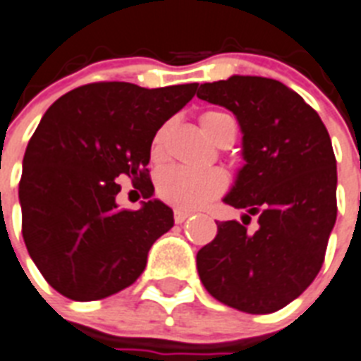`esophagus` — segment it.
<instances>
[{
	"label": "esophagus",
	"mask_w": 361,
	"mask_h": 361,
	"mask_svg": "<svg viewBox=\"0 0 361 361\" xmlns=\"http://www.w3.org/2000/svg\"><path fill=\"white\" fill-rule=\"evenodd\" d=\"M189 216H190V213H187V211H181V209H176L174 211L176 224H183Z\"/></svg>",
	"instance_id": "34e87169"
}]
</instances>
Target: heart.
Here are the masks:
<instances>
[{
	"label": "heart",
	"instance_id": "b5f03b06",
	"mask_svg": "<svg viewBox=\"0 0 361 361\" xmlns=\"http://www.w3.org/2000/svg\"><path fill=\"white\" fill-rule=\"evenodd\" d=\"M231 121V117L222 111H207L202 115V128L209 137L216 141L220 124ZM163 139H165V126L157 130L150 145L152 159H159L163 156ZM226 187V178L220 171L205 169H187V166H169L159 176L157 181V195L165 202L180 209H198L218 196Z\"/></svg>",
	"mask_w": 361,
	"mask_h": 361
}]
</instances>
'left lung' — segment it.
Returning a JSON list of instances; mask_svg holds the SVG:
<instances>
[{
    "label": "left lung",
    "mask_w": 361,
    "mask_h": 361,
    "mask_svg": "<svg viewBox=\"0 0 361 361\" xmlns=\"http://www.w3.org/2000/svg\"><path fill=\"white\" fill-rule=\"evenodd\" d=\"M198 99L224 106L238 121L242 157L224 202L242 222H216L196 255L200 281L214 299L271 314L298 299L319 274L336 224V157L316 110L283 82L233 75L200 86ZM257 214L255 232L247 229Z\"/></svg>",
    "instance_id": "obj_1"
}]
</instances>
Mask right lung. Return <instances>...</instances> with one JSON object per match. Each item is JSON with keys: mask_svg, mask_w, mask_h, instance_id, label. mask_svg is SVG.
<instances>
[{"mask_svg": "<svg viewBox=\"0 0 361 361\" xmlns=\"http://www.w3.org/2000/svg\"><path fill=\"white\" fill-rule=\"evenodd\" d=\"M196 87L86 84L45 111L27 145L18 196L27 251L56 292L97 301L143 274L152 244L174 226L172 209L152 198L150 145ZM119 177L147 198L139 212L116 205Z\"/></svg>", "mask_w": 361, "mask_h": 361, "instance_id": "add662e5", "label": "right lung"}]
</instances>
